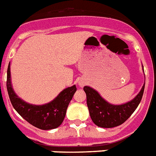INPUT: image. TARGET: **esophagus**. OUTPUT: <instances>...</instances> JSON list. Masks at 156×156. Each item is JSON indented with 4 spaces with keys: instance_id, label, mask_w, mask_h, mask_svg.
Listing matches in <instances>:
<instances>
[{
    "instance_id": "1",
    "label": "esophagus",
    "mask_w": 156,
    "mask_h": 156,
    "mask_svg": "<svg viewBox=\"0 0 156 156\" xmlns=\"http://www.w3.org/2000/svg\"><path fill=\"white\" fill-rule=\"evenodd\" d=\"M83 85H84V83H83V82H81V81H80V82H79V86H80V87H83Z\"/></svg>"
}]
</instances>
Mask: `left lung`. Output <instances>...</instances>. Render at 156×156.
<instances>
[{"instance_id": "8db88e82", "label": "left lung", "mask_w": 156, "mask_h": 156, "mask_svg": "<svg viewBox=\"0 0 156 156\" xmlns=\"http://www.w3.org/2000/svg\"><path fill=\"white\" fill-rule=\"evenodd\" d=\"M142 68L144 70L143 65ZM144 87L145 83L137 96L128 102L122 104H112L104 100L96 90L89 86H84L83 91L87 96V105L93 123L96 126L104 128L121 125L137 108L143 97Z\"/></svg>"}]
</instances>
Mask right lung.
I'll use <instances>...</instances> for the list:
<instances>
[{"mask_svg":"<svg viewBox=\"0 0 156 156\" xmlns=\"http://www.w3.org/2000/svg\"><path fill=\"white\" fill-rule=\"evenodd\" d=\"M7 90L14 109L26 121L42 130L56 128L62 123L69 103L76 91V85L64 88L49 103L36 105L25 102L14 92L11 82L10 63L7 70Z\"/></svg>","mask_w":156,"mask_h":156,"instance_id":"right-lung-1","label":"right lung"}]
</instances>
